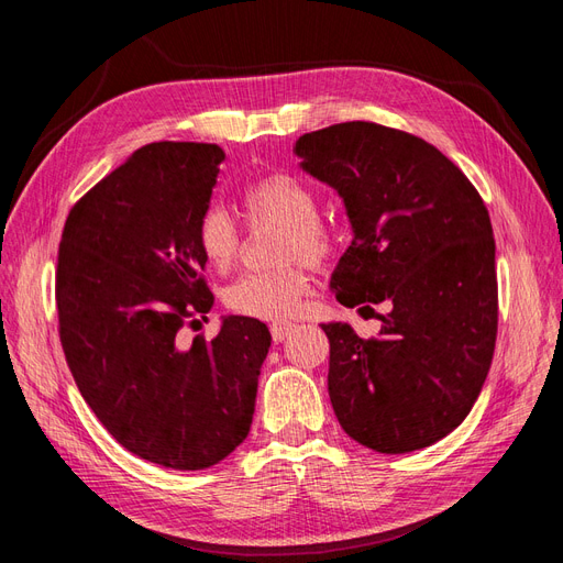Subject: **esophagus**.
<instances>
[{
  "mask_svg": "<svg viewBox=\"0 0 563 563\" xmlns=\"http://www.w3.org/2000/svg\"><path fill=\"white\" fill-rule=\"evenodd\" d=\"M291 323H272L269 327V333H272V340H275V343H282V340H286L288 335H291Z\"/></svg>",
  "mask_w": 563,
  "mask_h": 563,
  "instance_id": "esophagus-1",
  "label": "esophagus"
}]
</instances>
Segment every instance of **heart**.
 <instances>
[{
	"label": "heart",
	"instance_id": "b5f03b06",
	"mask_svg": "<svg viewBox=\"0 0 563 563\" xmlns=\"http://www.w3.org/2000/svg\"><path fill=\"white\" fill-rule=\"evenodd\" d=\"M246 225L253 232L282 228L277 261L291 263L267 272H251L225 294V305L242 317L263 321L291 319L310 288L300 261L321 265L333 253V232L317 216V197L302 180L275 174L246 185L240 197ZM199 253L216 272H228L242 255V230L223 209L211 207L197 220Z\"/></svg>",
	"mask_w": 563,
	"mask_h": 563
}]
</instances>
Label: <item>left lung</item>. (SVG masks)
<instances>
[{"label": "left lung", "instance_id": "8db88e82", "mask_svg": "<svg viewBox=\"0 0 563 563\" xmlns=\"http://www.w3.org/2000/svg\"><path fill=\"white\" fill-rule=\"evenodd\" d=\"M296 155L335 187L352 223V244L331 277L338 302L389 305L376 338L321 323L340 428L378 453L430 446L467 418L496 350V240L486 203L434 145L383 124L305 133Z\"/></svg>", "mask_w": 563, "mask_h": 563}]
</instances>
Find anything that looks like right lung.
I'll use <instances>...</instances> for the list:
<instances>
[{
    "mask_svg": "<svg viewBox=\"0 0 563 563\" xmlns=\"http://www.w3.org/2000/svg\"><path fill=\"white\" fill-rule=\"evenodd\" d=\"M223 159L213 143L143 145L75 203L58 249V333L84 401L172 470L211 467L246 439L272 340L236 314L211 340L178 338L213 305L195 228Z\"/></svg>",
    "mask_w": 563,
    "mask_h": 563,
    "instance_id": "right-lung-1",
    "label": "right lung"
}]
</instances>
